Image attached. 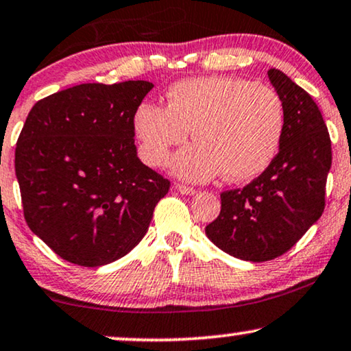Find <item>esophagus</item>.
Segmentation results:
<instances>
[{"label": "esophagus", "mask_w": 351, "mask_h": 351, "mask_svg": "<svg viewBox=\"0 0 351 351\" xmlns=\"http://www.w3.org/2000/svg\"><path fill=\"white\" fill-rule=\"evenodd\" d=\"M176 190L177 192H180L182 195H190V197H192V195H195L197 193V190L195 189H192V186H186V185H176Z\"/></svg>", "instance_id": "1"}]
</instances>
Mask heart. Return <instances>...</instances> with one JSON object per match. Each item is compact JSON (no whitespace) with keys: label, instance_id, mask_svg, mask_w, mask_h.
I'll use <instances>...</instances> for the list:
<instances>
[{"label":"heart","instance_id":"1","mask_svg":"<svg viewBox=\"0 0 351 351\" xmlns=\"http://www.w3.org/2000/svg\"><path fill=\"white\" fill-rule=\"evenodd\" d=\"M169 104L142 103L134 116L142 156L162 166L171 148L192 129L197 142L176 154L171 169L190 182L224 176L254 179L274 161L285 130L284 104L269 86L235 77H198L177 82Z\"/></svg>","mask_w":351,"mask_h":351}]
</instances>
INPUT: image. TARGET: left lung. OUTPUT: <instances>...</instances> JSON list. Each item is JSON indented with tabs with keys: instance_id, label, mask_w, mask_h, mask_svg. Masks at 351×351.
<instances>
[{
	"instance_id": "obj_1",
	"label": "left lung",
	"mask_w": 351,
	"mask_h": 351,
	"mask_svg": "<svg viewBox=\"0 0 351 351\" xmlns=\"http://www.w3.org/2000/svg\"><path fill=\"white\" fill-rule=\"evenodd\" d=\"M267 77L285 112L279 153L247 186L222 193L219 216L206 226L217 248L253 263L289 252L319 219L332 165L329 132L317 104L282 71L271 67Z\"/></svg>"
}]
</instances>
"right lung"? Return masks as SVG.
Segmentation results:
<instances>
[{
    "label": "right lung",
    "instance_id": "add662e5",
    "mask_svg": "<svg viewBox=\"0 0 351 351\" xmlns=\"http://www.w3.org/2000/svg\"><path fill=\"white\" fill-rule=\"evenodd\" d=\"M152 82L82 84L40 99L16 147L30 230L58 256L98 267L125 256L169 180L136 156L134 116Z\"/></svg>",
    "mask_w": 351,
    "mask_h": 351
}]
</instances>
